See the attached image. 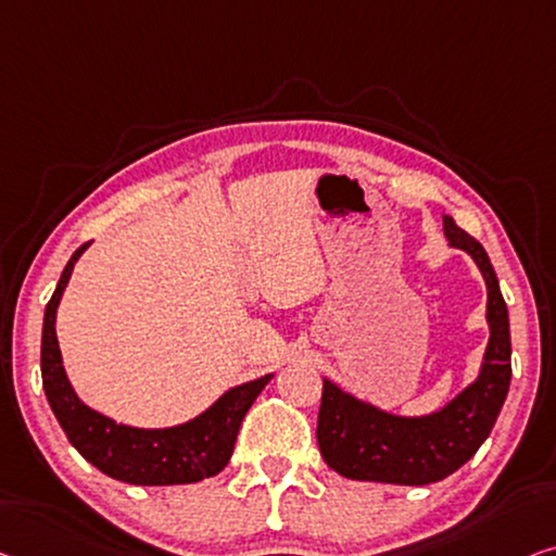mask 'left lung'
I'll use <instances>...</instances> for the list:
<instances>
[{
  "mask_svg": "<svg viewBox=\"0 0 556 556\" xmlns=\"http://www.w3.org/2000/svg\"><path fill=\"white\" fill-rule=\"evenodd\" d=\"M450 247L467 252L486 285V342L477 377L427 414H396L325 377L317 442L327 467L346 479L421 486L450 477L490 437L511 382L509 312L484 247L442 217Z\"/></svg>",
  "mask_w": 556,
  "mask_h": 556,
  "instance_id": "8db88e82",
  "label": "left lung"
}]
</instances>
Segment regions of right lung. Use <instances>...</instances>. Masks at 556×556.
<instances>
[{"instance_id": "obj_1", "label": "right lung", "mask_w": 556, "mask_h": 556, "mask_svg": "<svg viewBox=\"0 0 556 556\" xmlns=\"http://www.w3.org/2000/svg\"><path fill=\"white\" fill-rule=\"evenodd\" d=\"M87 247L81 244L66 262L41 327V387L66 439L99 471L127 484H192L219 475L235 452L244 414L275 375L227 389L212 407L174 427H131L89 407L66 377L54 327L74 264Z\"/></svg>"}]
</instances>
